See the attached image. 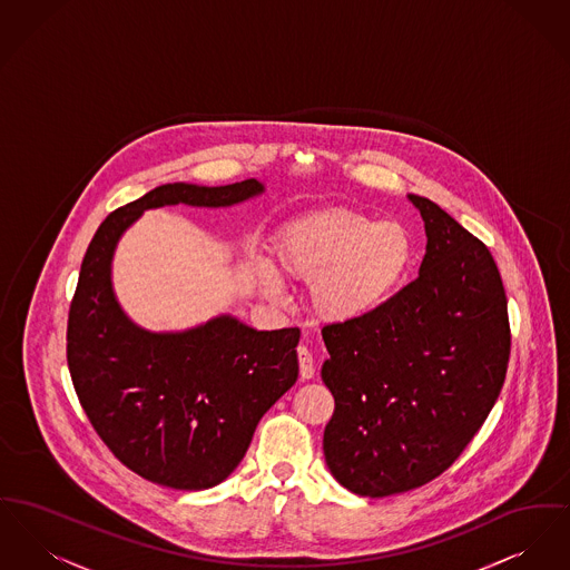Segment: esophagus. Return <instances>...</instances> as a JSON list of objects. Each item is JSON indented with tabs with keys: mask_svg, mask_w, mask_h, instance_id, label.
I'll list each match as a JSON object with an SVG mask.
<instances>
[{
	"mask_svg": "<svg viewBox=\"0 0 570 570\" xmlns=\"http://www.w3.org/2000/svg\"><path fill=\"white\" fill-rule=\"evenodd\" d=\"M297 357H299V374L302 379H312L314 376V360L312 353L307 351V346L297 348Z\"/></svg>",
	"mask_w": 570,
	"mask_h": 570,
	"instance_id": "1",
	"label": "esophagus"
}]
</instances>
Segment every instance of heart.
<instances>
[{
    "label": "heart",
    "instance_id": "heart-1",
    "mask_svg": "<svg viewBox=\"0 0 570 570\" xmlns=\"http://www.w3.org/2000/svg\"><path fill=\"white\" fill-rule=\"evenodd\" d=\"M417 247L396 219H372L351 208L302 215L271 238V263L284 277L309 282L307 299L327 323L364 321L401 293ZM268 265L256 267L267 295H279V279Z\"/></svg>",
    "mask_w": 570,
    "mask_h": 570
}]
</instances>
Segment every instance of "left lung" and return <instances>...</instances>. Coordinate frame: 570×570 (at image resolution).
Instances as JSON below:
<instances>
[{"mask_svg": "<svg viewBox=\"0 0 570 570\" xmlns=\"http://www.w3.org/2000/svg\"><path fill=\"white\" fill-rule=\"evenodd\" d=\"M420 210V275L364 321L323 330L321 376L334 394L323 450L355 495L387 498L450 468L502 392L510 327L498 265L435 202Z\"/></svg>", "mask_w": 570, "mask_h": 570, "instance_id": "obj_1", "label": "left lung"}]
</instances>
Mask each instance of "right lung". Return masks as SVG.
Returning a JSON list of instances; mask_svg holds the SVG:
<instances>
[{
    "label": "right lung",
    "mask_w": 570,
    "mask_h": 570,
    "mask_svg": "<svg viewBox=\"0 0 570 570\" xmlns=\"http://www.w3.org/2000/svg\"><path fill=\"white\" fill-rule=\"evenodd\" d=\"M265 194V183H168L114 210L92 238L68 314L75 392L120 463L180 491L224 482L243 461L261 417L299 376L297 327L258 332L219 314L183 332L139 327L111 282L122 235L150 208H224Z\"/></svg>",
    "instance_id": "right-lung-1"
}]
</instances>
